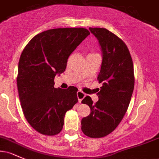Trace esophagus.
<instances>
[{
  "instance_id": "1",
  "label": "esophagus",
  "mask_w": 159,
  "mask_h": 159,
  "mask_svg": "<svg viewBox=\"0 0 159 159\" xmlns=\"http://www.w3.org/2000/svg\"><path fill=\"white\" fill-rule=\"evenodd\" d=\"M77 96H78V102H79V103H81L82 99H83V98L86 96V94L82 92V91L78 90V93H77Z\"/></svg>"
}]
</instances>
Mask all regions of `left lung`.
Masks as SVG:
<instances>
[{
    "instance_id": "obj_1",
    "label": "left lung",
    "mask_w": 159,
    "mask_h": 159,
    "mask_svg": "<svg viewBox=\"0 0 159 159\" xmlns=\"http://www.w3.org/2000/svg\"><path fill=\"white\" fill-rule=\"evenodd\" d=\"M97 38L102 51V63L97 80L102 83L93 103L87 96L81 103L90 108L81 120V130L92 138L107 136L118 126L130 103L134 86V66L125 43L105 28L89 27Z\"/></svg>"
}]
</instances>
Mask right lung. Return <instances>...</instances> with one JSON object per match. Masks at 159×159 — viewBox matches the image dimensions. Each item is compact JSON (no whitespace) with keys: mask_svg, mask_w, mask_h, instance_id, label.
<instances>
[{"mask_svg":"<svg viewBox=\"0 0 159 159\" xmlns=\"http://www.w3.org/2000/svg\"><path fill=\"white\" fill-rule=\"evenodd\" d=\"M89 34L83 27L51 29L33 37L21 53L19 99L27 121L40 134H59L66 113L78 102V89L55 88L54 77L64 72L69 55Z\"/></svg>","mask_w":159,"mask_h":159,"instance_id":"1","label":"right lung"}]
</instances>
